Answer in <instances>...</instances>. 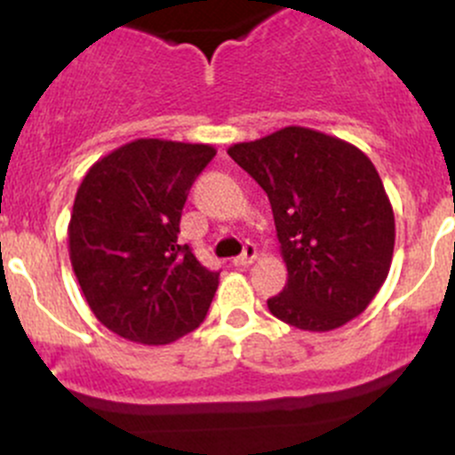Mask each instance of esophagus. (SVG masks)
I'll list each match as a JSON object with an SVG mask.
<instances>
[{
  "label": "esophagus",
  "instance_id": "34e87169",
  "mask_svg": "<svg viewBox=\"0 0 455 455\" xmlns=\"http://www.w3.org/2000/svg\"><path fill=\"white\" fill-rule=\"evenodd\" d=\"M257 255H259V253H257V246L255 244H246L244 246V253L233 259V266H249V264H253V261L257 259Z\"/></svg>",
  "mask_w": 455,
  "mask_h": 455
}]
</instances>
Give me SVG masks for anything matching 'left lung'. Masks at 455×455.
Wrapping results in <instances>:
<instances>
[{
    "mask_svg": "<svg viewBox=\"0 0 455 455\" xmlns=\"http://www.w3.org/2000/svg\"><path fill=\"white\" fill-rule=\"evenodd\" d=\"M273 206L288 282L268 310L328 332L359 316L392 266L394 209L371 160L352 142L291 125L228 147Z\"/></svg>",
    "mask_w": 455,
    "mask_h": 455,
    "instance_id": "8db88e82",
    "label": "left lung"
}]
</instances>
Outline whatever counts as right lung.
I'll return each mask as SVG.
<instances>
[{
  "label": "right lung",
  "instance_id": "1",
  "mask_svg": "<svg viewBox=\"0 0 455 455\" xmlns=\"http://www.w3.org/2000/svg\"><path fill=\"white\" fill-rule=\"evenodd\" d=\"M213 156L202 142L139 139L96 160L76 189L72 270L96 319L127 341H178L213 301L220 273L178 244L187 194Z\"/></svg>",
  "mask_w": 455,
  "mask_h": 455
}]
</instances>
